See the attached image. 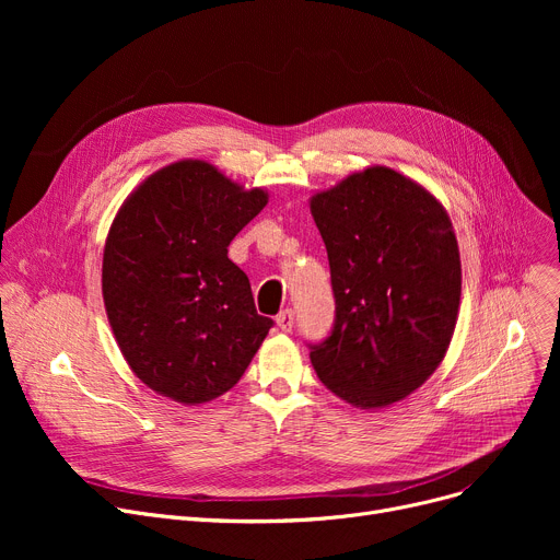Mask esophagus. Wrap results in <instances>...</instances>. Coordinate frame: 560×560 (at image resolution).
<instances>
[{
	"label": "esophagus",
	"mask_w": 560,
	"mask_h": 560,
	"mask_svg": "<svg viewBox=\"0 0 560 560\" xmlns=\"http://www.w3.org/2000/svg\"><path fill=\"white\" fill-rule=\"evenodd\" d=\"M277 327L281 329V331H292V327H295V311L292 308H285V311H281L279 315H277Z\"/></svg>",
	"instance_id": "obj_1"
}]
</instances>
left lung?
Returning a JSON list of instances; mask_svg holds the SVG:
<instances>
[{"instance_id": "8db88e82", "label": "left lung", "mask_w": 560, "mask_h": 560, "mask_svg": "<svg viewBox=\"0 0 560 560\" xmlns=\"http://www.w3.org/2000/svg\"><path fill=\"white\" fill-rule=\"evenodd\" d=\"M325 241L336 317L306 342L331 393L361 408L399 401L443 361L460 302L452 222L433 195L390 167H368L311 199Z\"/></svg>"}]
</instances>
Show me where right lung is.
Returning <instances> with one entry per match:
<instances>
[{
  "label": "right lung",
  "instance_id": "1",
  "mask_svg": "<svg viewBox=\"0 0 560 560\" xmlns=\"http://www.w3.org/2000/svg\"><path fill=\"white\" fill-rule=\"evenodd\" d=\"M268 195L213 165L182 161L152 174L115 215L102 292L115 340L152 390L203 404L238 384L275 322L226 247Z\"/></svg>",
  "mask_w": 560,
  "mask_h": 560
}]
</instances>
